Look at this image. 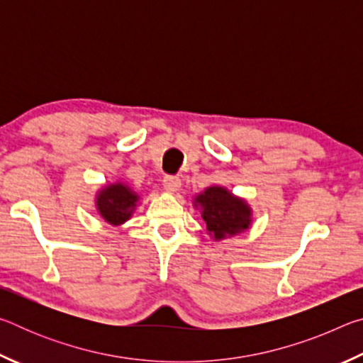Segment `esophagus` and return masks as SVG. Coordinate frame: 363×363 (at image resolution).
Masks as SVG:
<instances>
[{"label": "esophagus", "mask_w": 363, "mask_h": 363, "mask_svg": "<svg viewBox=\"0 0 363 363\" xmlns=\"http://www.w3.org/2000/svg\"><path fill=\"white\" fill-rule=\"evenodd\" d=\"M163 187L168 190V192H176L177 189L181 187V179L177 176H164L163 177Z\"/></svg>", "instance_id": "1"}]
</instances>
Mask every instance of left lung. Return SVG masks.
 <instances>
[{"label": "left lung", "mask_w": 363, "mask_h": 363, "mask_svg": "<svg viewBox=\"0 0 363 363\" xmlns=\"http://www.w3.org/2000/svg\"><path fill=\"white\" fill-rule=\"evenodd\" d=\"M196 201L203 208L201 216L208 232H211L214 238L233 235L248 229L251 220L250 208L223 187L206 189L205 194L196 196Z\"/></svg>", "instance_id": "left-lung-1"}]
</instances>
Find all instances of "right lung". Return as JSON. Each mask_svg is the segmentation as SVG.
<instances>
[{
    "instance_id": "right-lung-1",
    "label": "right lung",
    "mask_w": 363,
    "mask_h": 363,
    "mask_svg": "<svg viewBox=\"0 0 363 363\" xmlns=\"http://www.w3.org/2000/svg\"><path fill=\"white\" fill-rule=\"evenodd\" d=\"M138 196L123 184H115L104 189L97 196V210L110 224H121L130 219L136 206Z\"/></svg>"
}]
</instances>
